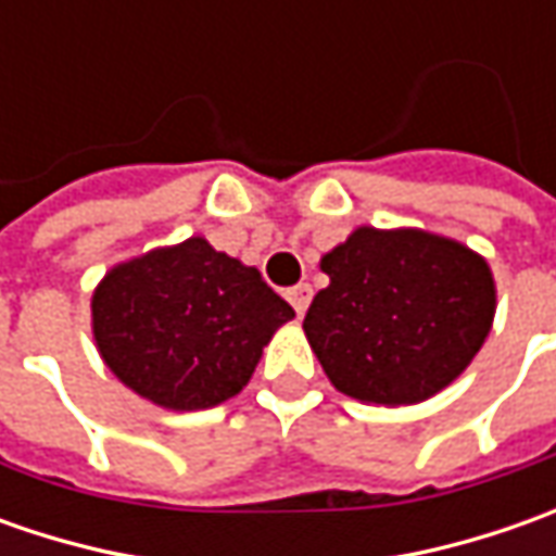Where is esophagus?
<instances>
[{
  "label": "esophagus",
  "instance_id": "esophagus-1",
  "mask_svg": "<svg viewBox=\"0 0 556 556\" xmlns=\"http://www.w3.org/2000/svg\"><path fill=\"white\" fill-rule=\"evenodd\" d=\"M288 300L290 306L296 309V315H306V309H309L312 303V288L309 285H296V288L288 290Z\"/></svg>",
  "mask_w": 556,
  "mask_h": 556
}]
</instances>
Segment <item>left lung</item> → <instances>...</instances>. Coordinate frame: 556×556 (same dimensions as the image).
Instances as JSON below:
<instances>
[{
  "label": "left lung",
  "instance_id": "obj_1",
  "mask_svg": "<svg viewBox=\"0 0 556 556\" xmlns=\"http://www.w3.org/2000/svg\"><path fill=\"white\" fill-rule=\"evenodd\" d=\"M331 285L303 318L340 393L415 405L458 377L489 337L495 281L470 247L420 228H355L321 256Z\"/></svg>",
  "mask_w": 556,
  "mask_h": 556
}]
</instances>
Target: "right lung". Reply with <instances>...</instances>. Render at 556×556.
Returning a JSON list of instances; mask_svg holds the SVG:
<instances>
[{"instance_id": "add662e5", "label": "right lung", "mask_w": 556, "mask_h": 556, "mask_svg": "<svg viewBox=\"0 0 556 556\" xmlns=\"http://www.w3.org/2000/svg\"><path fill=\"white\" fill-rule=\"evenodd\" d=\"M293 309L263 275L188 238L114 266L92 293L104 365L141 399L201 412L238 395Z\"/></svg>"}]
</instances>
